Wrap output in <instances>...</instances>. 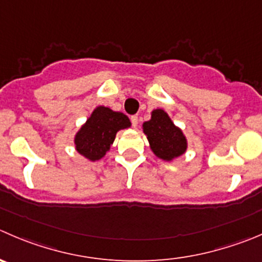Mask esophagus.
Returning <instances> with one entry per match:
<instances>
[{
	"instance_id": "1",
	"label": "esophagus",
	"mask_w": 262,
	"mask_h": 262,
	"mask_svg": "<svg viewBox=\"0 0 262 262\" xmlns=\"http://www.w3.org/2000/svg\"><path fill=\"white\" fill-rule=\"evenodd\" d=\"M130 121H132V125H133L134 128H137V126H138V116L133 115L130 118Z\"/></svg>"
}]
</instances>
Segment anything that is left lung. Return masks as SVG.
I'll return each mask as SVG.
<instances>
[{
	"label": "left lung",
	"mask_w": 262,
	"mask_h": 262,
	"mask_svg": "<svg viewBox=\"0 0 262 262\" xmlns=\"http://www.w3.org/2000/svg\"><path fill=\"white\" fill-rule=\"evenodd\" d=\"M142 128L148 139L149 148L159 159L172 161L187 151V138L182 129L172 123L170 116L162 108L152 111L151 119L144 121Z\"/></svg>",
	"instance_id": "obj_1"
}]
</instances>
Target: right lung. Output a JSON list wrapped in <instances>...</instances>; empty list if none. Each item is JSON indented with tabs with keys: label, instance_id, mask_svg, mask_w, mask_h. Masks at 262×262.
<instances>
[{
	"label": "right lung",
	"instance_id": "1",
	"mask_svg": "<svg viewBox=\"0 0 262 262\" xmlns=\"http://www.w3.org/2000/svg\"><path fill=\"white\" fill-rule=\"evenodd\" d=\"M130 125V120L123 113L97 106L75 134V149L90 161H98L110 151L116 133Z\"/></svg>",
	"mask_w": 262,
	"mask_h": 262
}]
</instances>
